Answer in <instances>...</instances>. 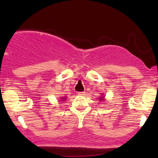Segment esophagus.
<instances>
[{
	"instance_id": "esophagus-1",
	"label": "esophagus",
	"mask_w": 158,
	"mask_h": 158,
	"mask_svg": "<svg viewBox=\"0 0 158 158\" xmlns=\"http://www.w3.org/2000/svg\"><path fill=\"white\" fill-rule=\"evenodd\" d=\"M77 94H78L79 96H84V95H85V92H78L77 93Z\"/></svg>"
}]
</instances>
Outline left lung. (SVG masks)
<instances>
[{
    "label": "left lung",
    "instance_id": "8db88e82",
    "mask_svg": "<svg viewBox=\"0 0 158 158\" xmlns=\"http://www.w3.org/2000/svg\"><path fill=\"white\" fill-rule=\"evenodd\" d=\"M98 99H99V101H101V102H104V101H106L105 95L104 94H102L100 96V98H98Z\"/></svg>",
    "mask_w": 158,
    "mask_h": 158
}]
</instances>
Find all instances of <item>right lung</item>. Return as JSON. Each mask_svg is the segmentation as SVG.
<instances>
[{"label":"right lung","mask_w":158,"mask_h":158,"mask_svg":"<svg viewBox=\"0 0 158 158\" xmlns=\"http://www.w3.org/2000/svg\"><path fill=\"white\" fill-rule=\"evenodd\" d=\"M60 100H59V101L60 102V101H64L66 100V96H62L61 97V98H60Z\"/></svg>","instance_id":"1"}]
</instances>
